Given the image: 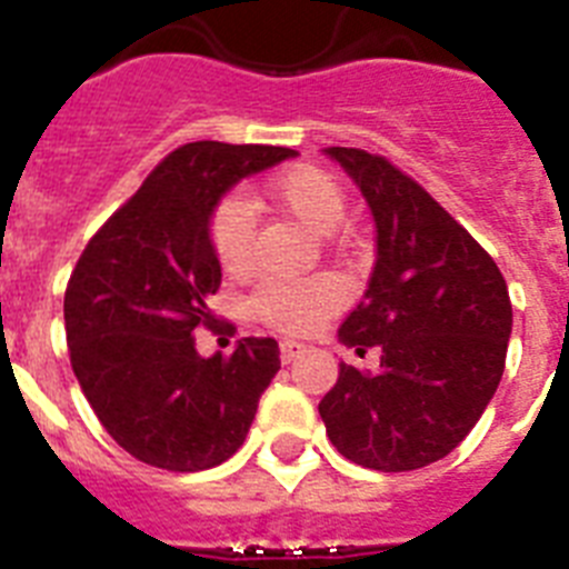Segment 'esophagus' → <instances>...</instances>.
<instances>
[{"mask_svg":"<svg viewBox=\"0 0 569 569\" xmlns=\"http://www.w3.org/2000/svg\"><path fill=\"white\" fill-rule=\"evenodd\" d=\"M301 353H305V345H301V341L288 339V341H281V345H279V356H281V361H284V365H290V361H293L296 356H301Z\"/></svg>","mask_w":569,"mask_h":569,"instance_id":"esophagus-1","label":"esophagus"}]
</instances>
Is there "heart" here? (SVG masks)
I'll return each instance as SVG.
<instances>
[{
    "label": "heart",
    "mask_w": 569,
    "mask_h": 569,
    "mask_svg": "<svg viewBox=\"0 0 569 569\" xmlns=\"http://www.w3.org/2000/svg\"><path fill=\"white\" fill-rule=\"evenodd\" d=\"M268 199L279 213L316 236L333 233L345 216V190L333 176L310 164H293L268 182ZM210 244L224 273L241 276L253 261L256 213L241 196H224L210 213ZM345 305V288L328 276L299 281H261L250 296V316L281 333H308Z\"/></svg>",
    "instance_id": "heart-1"
}]
</instances>
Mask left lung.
I'll list each match as a JSON object with an SVG mask.
<instances>
[{"mask_svg": "<svg viewBox=\"0 0 569 569\" xmlns=\"http://www.w3.org/2000/svg\"><path fill=\"white\" fill-rule=\"evenodd\" d=\"M365 196L376 264L339 341L379 347V373L339 365L319 416L345 459L405 472L445 459L505 373L512 308L496 261L410 176L356 148H325Z\"/></svg>", "mask_w": 569, "mask_h": 569, "instance_id": "left-lung-1", "label": "left lung"}]
</instances>
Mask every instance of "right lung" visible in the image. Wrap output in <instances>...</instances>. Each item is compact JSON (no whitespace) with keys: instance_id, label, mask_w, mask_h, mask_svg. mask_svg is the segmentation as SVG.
<instances>
[{"instance_id":"obj_1","label":"right lung","mask_w":569,"mask_h":569,"mask_svg":"<svg viewBox=\"0 0 569 569\" xmlns=\"http://www.w3.org/2000/svg\"><path fill=\"white\" fill-rule=\"evenodd\" d=\"M293 156L270 144H182L79 256L64 290L70 365L133 459L196 472L244 445L279 373V345L248 336L230 359L196 353L193 330L213 325L208 299L222 284L208 224L233 184Z\"/></svg>"}]
</instances>
